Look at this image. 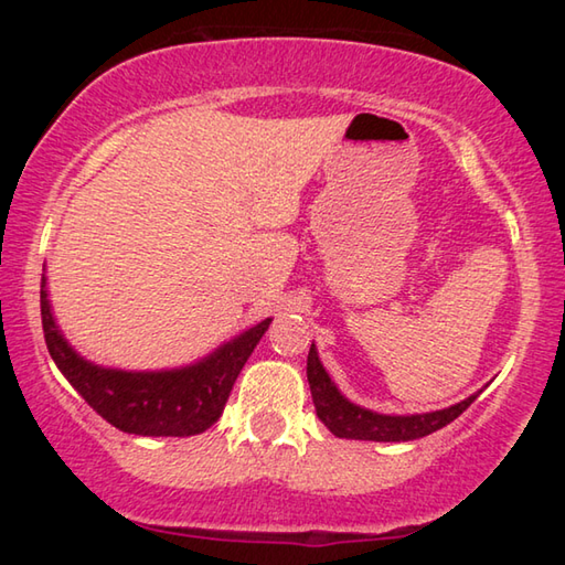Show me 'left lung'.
I'll use <instances>...</instances> for the list:
<instances>
[{
  "label": "left lung",
  "mask_w": 565,
  "mask_h": 565,
  "mask_svg": "<svg viewBox=\"0 0 565 565\" xmlns=\"http://www.w3.org/2000/svg\"><path fill=\"white\" fill-rule=\"evenodd\" d=\"M306 376H309L311 398L317 406V416L327 424L329 431L339 438H356V441H414V438L428 436L451 424L463 411L473 404L478 394L468 396L461 404L451 408L434 411V414H416V416H384L353 406L351 401L339 394V388L331 384L327 369L321 366L317 349H309V361H306Z\"/></svg>",
  "instance_id": "1"
}]
</instances>
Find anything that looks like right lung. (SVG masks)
<instances>
[{"label":"right lung","mask_w":565,"mask_h":565,"mask_svg":"<svg viewBox=\"0 0 565 565\" xmlns=\"http://www.w3.org/2000/svg\"><path fill=\"white\" fill-rule=\"evenodd\" d=\"M42 279V329L52 359L82 398L119 431L137 436H194L222 416L238 371L271 319L256 323L242 337L224 343L212 356L186 369L134 371L102 369L84 361L56 329Z\"/></svg>","instance_id":"right-lung-1"}]
</instances>
